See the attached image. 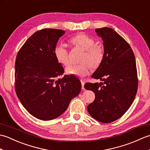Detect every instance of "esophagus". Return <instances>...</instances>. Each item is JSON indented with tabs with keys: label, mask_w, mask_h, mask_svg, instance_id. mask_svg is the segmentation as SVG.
<instances>
[{
	"label": "esophagus",
	"mask_w": 150,
	"mask_h": 150,
	"mask_svg": "<svg viewBox=\"0 0 150 150\" xmlns=\"http://www.w3.org/2000/svg\"><path fill=\"white\" fill-rule=\"evenodd\" d=\"M81 84H82V90H84V84H85L84 81L82 80L81 81Z\"/></svg>",
	"instance_id": "1"
}]
</instances>
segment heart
Wrapping results in <instances>:
<instances>
[{
  "mask_svg": "<svg viewBox=\"0 0 150 150\" xmlns=\"http://www.w3.org/2000/svg\"><path fill=\"white\" fill-rule=\"evenodd\" d=\"M69 42L72 45L79 46L85 51L82 57L80 64H71L66 68V72L80 77L86 76L91 67L96 68L100 64L104 58V50L99 45H95L93 38L86 34L81 33L71 37ZM54 55L59 63L63 66H68L69 63L68 51L62 44H59L54 48ZM91 65H90L89 64Z\"/></svg>",
  "mask_w": 150,
  "mask_h": 150,
  "instance_id": "1",
  "label": "heart"
}]
</instances>
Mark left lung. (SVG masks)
<instances>
[{
    "instance_id": "1",
    "label": "left lung",
    "mask_w": 150,
    "mask_h": 150,
    "mask_svg": "<svg viewBox=\"0 0 150 150\" xmlns=\"http://www.w3.org/2000/svg\"><path fill=\"white\" fill-rule=\"evenodd\" d=\"M95 32L103 40L104 58L91 77L104 82L85 84L84 88L95 95L87 108L95 119L110 123L122 117L134 100L137 71L133 50L120 35L107 27Z\"/></svg>"
}]
</instances>
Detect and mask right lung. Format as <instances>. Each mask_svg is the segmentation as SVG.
I'll return each mask as SVG.
<instances>
[{"label": "right lung", "mask_w": 150, "mask_h": 150, "mask_svg": "<svg viewBox=\"0 0 150 150\" xmlns=\"http://www.w3.org/2000/svg\"><path fill=\"white\" fill-rule=\"evenodd\" d=\"M65 31L41 30L33 34L19 50L15 61V91L28 112L42 120L55 119L68 108L81 90L74 75H63V66L54 48Z\"/></svg>", "instance_id": "add662e5"}]
</instances>
